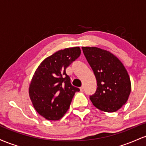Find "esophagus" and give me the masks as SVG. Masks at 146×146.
<instances>
[{
  "instance_id": "1",
  "label": "esophagus",
  "mask_w": 146,
  "mask_h": 146,
  "mask_svg": "<svg viewBox=\"0 0 146 146\" xmlns=\"http://www.w3.org/2000/svg\"><path fill=\"white\" fill-rule=\"evenodd\" d=\"M80 90H81V92H83V91H84V86H81V88H80Z\"/></svg>"
}]
</instances>
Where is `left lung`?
Returning <instances> with one entry per match:
<instances>
[{"mask_svg":"<svg viewBox=\"0 0 146 146\" xmlns=\"http://www.w3.org/2000/svg\"><path fill=\"white\" fill-rule=\"evenodd\" d=\"M82 50L97 82L96 92L90 99L101 110L116 112L127 102L130 94L131 83L127 70L108 51L96 47H82Z\"/></svg>","mask_w":146,"mask_h":146,"instance_id":"1","label":"left lung"}]
</instances>
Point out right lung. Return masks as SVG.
<instances>
[{
  "mask_svg": "<svg viewBox=\"0 0 146 146\" xmlns=\"http://www.w3.org/2000/svg\"><path fill=\"white\" fill-rule=\"evenodd\" d=\"M80 47L59 50L38 67L31 81L29 94L36 112L50 121L59 120L70 108L75 92L65 70L81 55Z\"/></svg>",
  "mask_w": 146,
  "mask_h": 146,
  "instance_id": "right-lung-1",
  "label": "right lung"
}]
</instances>
